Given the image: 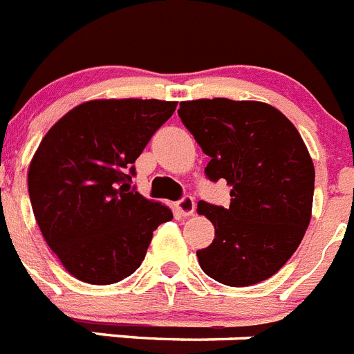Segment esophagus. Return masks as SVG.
I'll use <instances>...</instances> for the list:
<instances>
[{"label": "esophagus", "instance_id": "esophagus-1", "mask_svg": "<svg viewBox=\"0 0 354 354\" xmlns=\"http://www.w3.org/2000/svg\"><path fill=\"white\" fill-rule=\"evenodd\" d=\"M175 209H177L180 216H192L195 213V198L186 195V197H183L175 204Z\"/></svg>", "mask_w": 354, "mask_h": 354}]
</instances>
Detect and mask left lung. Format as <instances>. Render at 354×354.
I'll list each match as a JSON object with an SVG mask.
<instances>
[{
    "instance_id": "1",
    "label": "left lung",
    "mask_w": 354,
    "mask_h": 354,
    "mask_svg": "<svg viewBox=\"0 0 354 354\" xmlns=\"http://www.w3.org/2000/svg\"><path fill=\"white\" fill-rule=\"evenodd\" d=\"M179 118L209 156L206 177L231 186L229 207L198 202L214 240L198 263L222 285L249 286L292 258L312 218L315 168L303 138L263 102L227 98L183 102Z\"/></svg>"
}]
</instances>
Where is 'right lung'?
Returning <instances> with one entry per match:
<instances>
[{"label":"right lung","instance_id":"1","mask_svg":"<svg viewBox=\"0 0 354 354\" xmlns=\"http://www.w3.org/2000/svg\"><path fill=\"white\" fill-rule=\"evenodd\" d=\"M177 102L93 100L42 138L28 193L50 249L77 279L113 285L134 274L171 211L132 188L136 159Z\"/></svg>","mask_w":354,"mask_h":354}]
</instances>
